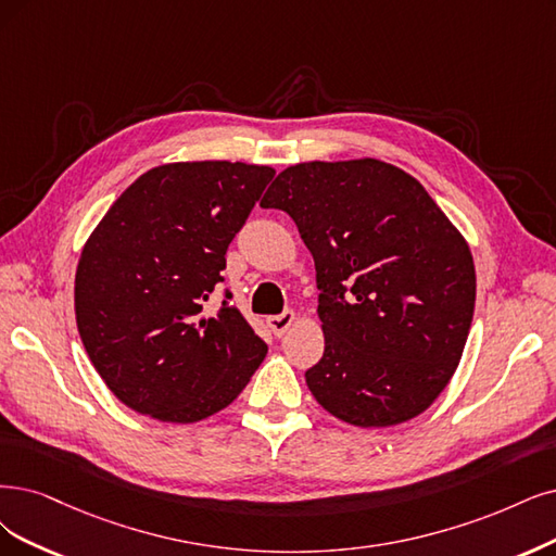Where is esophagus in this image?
I'll return each instance as SVG.
<instances>
[{"label":"esophagus","mask_w":556,"mask_h":556,"mask_svg":"<svg viewBox=\"0 0 556 556\" xmlns=\"http://www.w3.org/2000/svg\"><path fill=\"white\" fill-rule=\"evenodd\" d=\"M293 323H295V314H293L291 309L267 318V325H270V330H273L275 337H283L286 332H289V327H291Z\"/></svg>","instance_id":"obj_1"}]
</instances>
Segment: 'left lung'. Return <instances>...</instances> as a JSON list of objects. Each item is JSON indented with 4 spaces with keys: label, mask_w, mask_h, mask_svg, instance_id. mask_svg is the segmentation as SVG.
I'll return each mask as SVG.
<instances>
[{
    "label": "left lung",
    "mask_w": 556,
    "mask_h": 556,
    "mask_svg": "<svg viewBox=\"0 0 556 556\" xmlns=\"http://www.w3.org/2000/svg\"><path fill=\"white\" fill-rule=\"evenodd\" d=\"M263 208L289 213L316 261L325 353L314 399L345 424L421 415L454 376L471 327L469 247L424 185L380 160L283 169Z\"/></svg>",
    "instance_id": "1"
}]
</instances>
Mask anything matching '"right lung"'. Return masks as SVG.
I'll return each mask as SVG.
<instances>
[{
    "instance_id": "add662e5",
    "label": "right lung",
    "mask_w": 556,
    "mask_h": 556,
    "mask_svg": "<svg viewBox=\"0 0 556 556\" xmlns=\"http://www.w3.org/2000/svg\"><path fill=\"white\" fill-rule=\"evenodd\" d=\"M275 169L176 162L139 176L85 244L75 275L77 330L118 401L160 421L219 413L250 382L267 345L224 289L226 250Z\"/></svg>"
}]
</instances>
